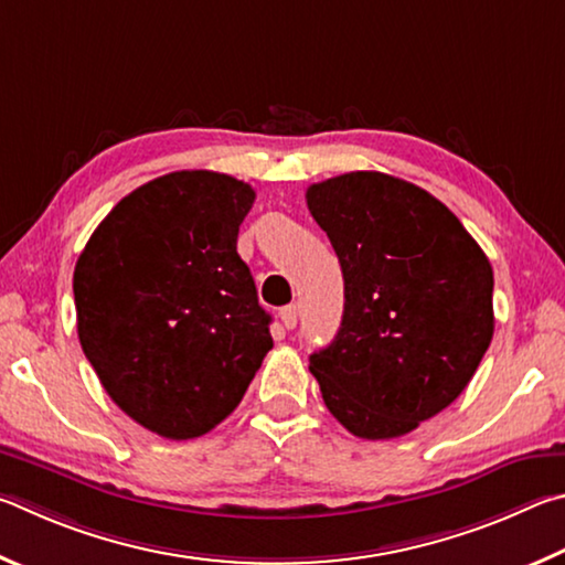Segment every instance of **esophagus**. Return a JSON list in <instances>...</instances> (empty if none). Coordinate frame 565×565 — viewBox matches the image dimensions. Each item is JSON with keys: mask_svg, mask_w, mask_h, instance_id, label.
Wrapping results in <instances>:
<instances>
[{"mask_svg": "<svg viewBox=\"0 0 565 565\" xmlns=\"http://www.w3.org/2000/svg\"><path fill=\"white\" fill-rule=\"evenodd\" d=\"M280 322L285 324V330L298 328V308H295V305H288V308H282L280 310Z\"/></svg>", "mask_w": 565, "mask_h": 565, "instance_id": "esophagus-1", "label": "esophagus"}]
</instances>
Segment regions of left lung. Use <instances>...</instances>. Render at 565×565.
Listing matches in <instances>:
<instances>
[{
	"label": "left lung",
	"instance_id": "obj_1",
	"mask_svg": "<svg viewBox=\"0 0 565 565\" xmlns=\"http://www.w3.org/2000/svg\"><path fill=\"white\" fill-rule=\"evenodd\" d=\"M305 198L344 277L342 324L310 372L354 437H404L467 390L489 350V257L447 205L402 178L354 171Z\"/></svg>",
	"mask_w": 565,
	"mask_h": 565
}]
</instances>
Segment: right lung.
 I'll use <instances>...</instances> for the list:
<instances>
[{
	"mask_svg": "<svg viewBox=\"0 0 565 565\" xmlns=\"http://www.w3.org/2000/svg\"><path fill=\"white\" fill-rule=\"evenodd\" d=\"M255 191L175 171L114 205L74 270L76 330L118 407L158 437L217 427L273 348L237 231Z\"/></svg>",
	"mask_w": 565,
	"mask_h": 565,
	"instance_id": "right-lung-1",
	"label": "right lung"
}]
</instances>
